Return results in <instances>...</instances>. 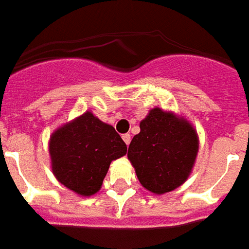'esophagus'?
Listing matches in <instances>:
<instances>
[{"mask_svg": "<svg viewBox=\"0 0 249 249\" xmlns=\"http://www.w3.org/2000/svg\"><path fill=\"white\" fill-rule=\"evenodd\" d=\"M122 139H123V141L126 142V145H128V144H130V141H131V135L130 134H124L122 136Z\"/></svg>", "mask_w": 249, "mask_h": 249, "instance_id": "esophagus-1", "label": "esophagus"}]
</instances>
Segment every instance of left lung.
<instances>
[{
    "label": "left lung",
    "instance_id": "8db88e82",
    "mask_svg": "<svg viewBox=\"0 0 249 249\" xmlns=\"http://www.w3.org/2000/svg\"><path fill=\"white\" fill-rule=\"evenodd\" d=\"M199 137L182 115L153 108L140 122V132L128 146V160L140 184L162 196L182 185L192 174Z\"/></svg>",
    "mask_w": 249,
    "mask_h": 249
}]
</instances>
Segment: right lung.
I'll use <instances>...</instances> for the list:
<instances>
[{"instance_id":"right-lung-1","label":"right lung","mask_w":249,"mask_h":249,"mask_svg":"<svg viewBox=\"0 0 249 249\" xmlns=\"http://www.w3.org/2000/svg\"><path fill=\"white\" fill-rule=\"evenodd\" d=\"M51 170L56 180L81 196L101 189L110 163L127 153L114 127L87 110L53 131L49 140Z\"/></svg>"}]
</instances>
